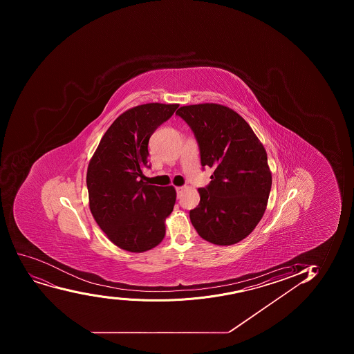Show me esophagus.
I'll return each mask as SVG.
<instances>
[{
    "instance_id": "1",
    "label": "esophagus",
    "mask_w": 354,
    "mask_h": 354,
    "mask_svg": "<svg viewBox=\"0 0 354 354\" xmlns=\"http://www.w3.org/2000/svg\"><path fill=\"white\" fill-rule=\"evenodd\" d=\"M183 189H185L183 187H176V194H178V197L181 196V194H183Z\"/></svg>"
}]
</instances>
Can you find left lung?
Wrapping results in <instances>:
<instances>
[{"mask_svg": "<svg viewBox=\"0 0 354 354\" xmlns=\"http://www.w3.org/2000/svg\"><path fill=\"white\" fill-rule=\"evenodd\" d=\"M193 130L202 166L214 167L211 183L198 189L190 221L201 238L231 245L247 238L262 219L272 175L266 151L252 127L227 106L205 102L176 111Z\"/></svg>", "mask_w": 354, "mask_h": 354, "instance_id": "left-lung-1", "label": "left lung"}]
</instances>
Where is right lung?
I'll use <instances>...</instances> for the list:
<instances>
[{
	"mask_svg": "<svg viewBox=\"0 0 354 354\" xmlns=\"http://www.w3.org/2000/svg\"><path fill=\"white\" fill-rule=\"evenodd\" d=\"M179 104L150 102L116 118L88 162V207L106 236L119 248L143 252L159 245L176 200L173 186L144 183L149 140Z\"/></svg>",
	"mask_w": 354,
	"mask_h": 354,
	"instance_id": "obj_1",
	"label": "right lung"
}]
</instances>
